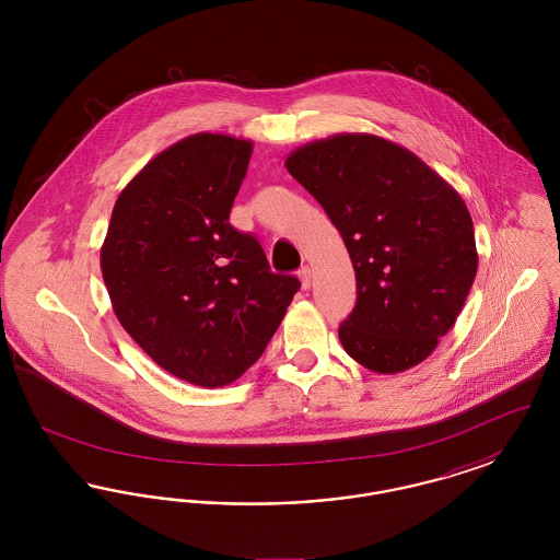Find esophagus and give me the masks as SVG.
Returning <instances> with one entry per match:
<instances>
[{
	"instance_id": "1",
	"label": "esophagus",
	"mask_w": 560,
	"mask_h": 560,
	"mask_svg": "<svg viewBox=\"0 0 560 560\" xmlns=\"http://www.w3.org/2000/svg\"><path fill=\"white\" fill-rule=\"evenodd\" d=\"M298 279H300L302 288H304V290H308V288H311V268H300V270H298Z\"/></svg>"
}]
</instances>
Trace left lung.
<instances>
[{
	"mask_svg": "<svg viewBox=\"0 0 560 560\" xmlns=\"http://www.w3.org/2000/svg\"><path fill=\"white\" fill-rule=\"evenodd\" d=\"M347 245L357 304L338 336L375 373L422 363L462 313L479 267L472 218L424 161L373 133H336L285 160Z\"/></svg>",
	"mask_w": 560,
	"mask_h": 560,
	"instance_id": "1",
	"label": "left lung"
}]
</instances>
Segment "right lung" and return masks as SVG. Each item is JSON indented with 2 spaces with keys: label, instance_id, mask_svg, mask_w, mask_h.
<instances>
[{
  "label": "right lung",
  "instance_id": "1",
  "mask_svg": "<svg viewBox=\"0 0 560 560\" xmlns=\"http://www.w3.org/2000/svg\"><path fill=\"white\" fill-rule=\"evenodd\" d=\"M252 149L212 132L167 147L119 192L101 247L124 329L161 370L203 388L260 359L300 290L229 222Z\"/></svg>",
  "mask_w": 560,
  "mask_h": 560
}]
</instances>
